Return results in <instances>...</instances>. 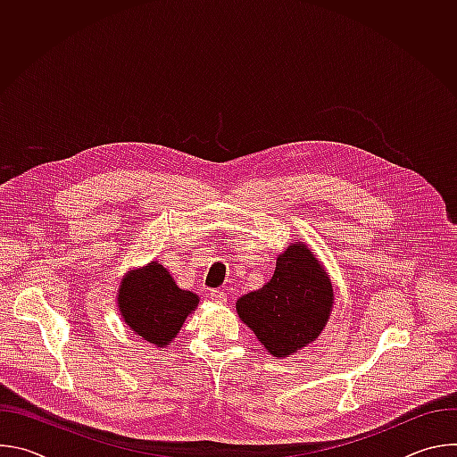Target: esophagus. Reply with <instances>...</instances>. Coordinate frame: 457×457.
Returning <instances> with one entry per match:
<instances>
[{
	"label": "esophagus",
	"mask_w": 457,
	"mask_h": 457,
	"mask_svg": "<svg viewBox=\"0 0 457 457\" xmlns=\"http://www.w3.org/2000/svg\"><path fill=\"white\" fill-rule=\"evenodd\" d=\"M210 298L213 300V302H217V303H222V302H226V293L222 291V289H212L210 291Z\"/></svg>",
	"instance_id": "obj_1"
}]
</instances>
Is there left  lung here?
<instances>
[{"mask_svg": "<svg viewBox=\"0 0 457 457\" xmlns=\"http://www.w3.org/2000/svg\"><path fill=\"white\" fill-rule=\"evenodd\" d=\"M331 307L333 286L303 244L289 245L277 258L271 280L237 302L242 321L277 358L314 342Z\"/></svg>", "mask_w": 457, "mask_h": 457, "instance_id": "obj_1", "label": "left lung"}]
</instances>
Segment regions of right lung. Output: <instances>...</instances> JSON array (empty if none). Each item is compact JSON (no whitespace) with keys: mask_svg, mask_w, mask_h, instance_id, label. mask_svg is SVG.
<instances>
[{"mask_svg":"<svg viewBox=\"0 0 457 457\" xmlns=\"http://www.w3.org/2000/svg\"><path fill=\"white\" fill-rule=\"evenodd\" d=\"M197 302V295L179 289L170 273L155 262L128 275L119 289V309L129 329L159 347L177 337Z\"/></svg>","mask_w":457,"mask_h":457,"instance_id":"right-lung-1","label":"right lung"}]
</instances>
